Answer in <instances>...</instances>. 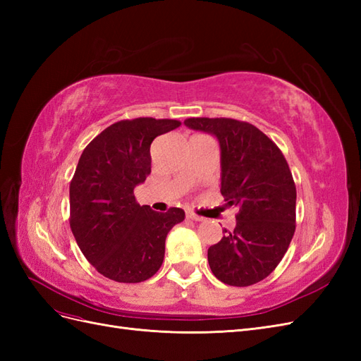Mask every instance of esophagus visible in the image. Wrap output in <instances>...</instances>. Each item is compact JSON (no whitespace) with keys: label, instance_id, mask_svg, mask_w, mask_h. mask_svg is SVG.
Listing matches in <instances>:
<instances>
[{"label":"esophagus","instance_id":"esophagus-1","mask_svg":"<svg viewBox=\"0 0 361 361\" xmlns=\"http://www.w3.org/2000/svg\"><path fill=\"white\" fill-rule=\"evenodd\" d=\"M187 218H188V220H192V221H203V216L197 215L192 211H187Z\"/></svg>","mask_w":361,"mask_h":361}]
</instances>
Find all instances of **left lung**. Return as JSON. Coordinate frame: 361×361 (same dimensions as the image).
<instances>
[{
    "label": "left lung",
    "mask_w": 361,
    "mask_h": 361,
    "mask_svg": "<svg viewBox=\"0 0 361 361\" xmlns=\"http://www.w3.org/2000/svg\"><path fill=\"white\" fill-rule=\"evenodd\" d=\"M215 135L221 147V194L236 206V227L207 250L214 276L245 288L267 279L286 255L297 220V188L285 155L260 129L227 117L183 122Z\"/></svg>",
    "instance_id": "8db88e82"
}]
</instances>
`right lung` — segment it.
I'll list each match as a JSON object with an SVG mask.
<instances>
[{"instance_id": "obj_1", "label": "right lung", "mask_w": 361, "mask_h": 361, "mask_svg": "<svg viewBox=\"0 0 361 361\" xmlns=\"http://www.w3.org/2000/svg\"><path fill=\"white\" fill-rule=\"evenodd\" d=\"M178 126L174 118L120 120L82 150L69 188V224L85 259L106 279L140 283L155 276L167 233L185 220L180 207L155 212L134 195L150 174L152 141Z\"/></svg>"}]
</instances>
